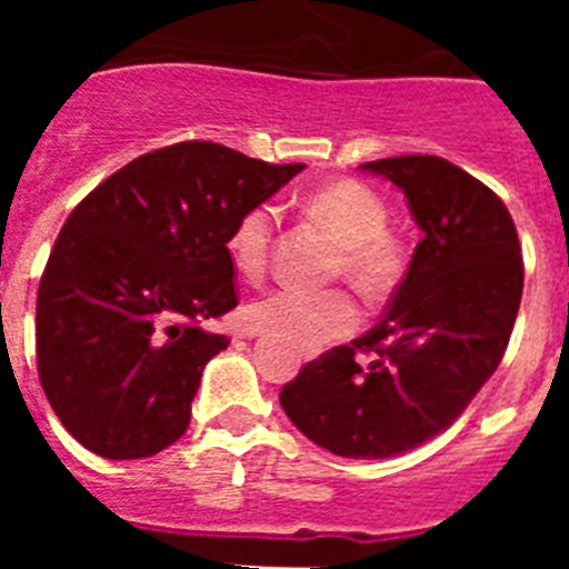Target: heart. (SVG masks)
Listing matches in <instances>:
<instances>
[{"label": "heart", "instance_id": "b5f03b06", "mask_svg": "<svg viewBox=\"0 0 569 569\" xmlns=\"http://www.w3.org/2000/svg\"><path fill=\"white\" fill-rule=\"evenodd\" d=\"M305 213L319 222L339 244L336 270L367 299H385L405 276L407 253L396 233L387 230V204L373 188L339 179L305 199ZM276 233V210L256 204L236 219L228 236V259L244 279H259L268 268ZM244 325L253 333L273 336L281 345L313 353L321 345L353 333L359 308L345 290L281 288L250 301Z\"/></svg>", "mask_w": 569, "mask_h": 569}]
</instances>
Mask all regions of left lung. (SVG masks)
Returning a JSON list of instances; mask_svg holds the SVG:
<instances>
[{"label": "left lung", "instance_id": "left-lung-1", "mask_svg": "<svg viewBox=\"0 0 569 569\" xmlns=\"http://www.w3.org/2000/svg\"><path fill=\"white\" fill-rule=\"evenodd\" d=\"M361 170L405 193L425 236L379 325L301 367L279 401L330 453L390 459L445 433L496 373L525 264L505 202L447 159L396 156ZM359 352L375 361L361 366Z\"/></svg>", "mask_w": 569, "mask_h": 569}]
</instances>
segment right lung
Listing matches in <instances>:
<instances>
[{"instance_id":"add662e5","label":"right lung","mask_w":569,"mask_h":569,"mask_svg":"<svg viewBox=\"0 0 569 569\" xmlns=\"http://www.w3.org/2000/svg\"><path fill=\"white\" fill-rule=\"evenodd\" d=\"M305 164L216 142L153 150L68 216L37 296L39 381L102 459H148L190 425L202 370L230 345L202 328L236 308L228 236Z\"/></svg>"}]
</instances>
